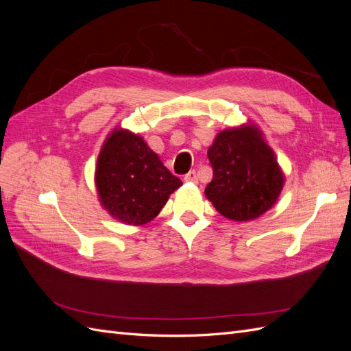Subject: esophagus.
<instances>
[{
  "label": "esophagus",
  "instance_id": "esophagus-1",
  "mask_svg": "<svg viewBox=\"0 0 351 351\" xmlns=\"http://www.w3.org/2000/svg\"><path fill=\"white\" fill-rule=\"evenodd\" d=\"M184 182L197 183V176H196V171H195V169H192V171H189V173L184 176Z\"/></svg>",
  "mask_w": 351,
  "mask_h": 351
}]
</instances>
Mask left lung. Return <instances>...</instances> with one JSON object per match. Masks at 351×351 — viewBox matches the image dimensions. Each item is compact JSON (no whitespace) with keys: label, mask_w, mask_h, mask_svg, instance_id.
<instances>
[{"label":"left lung","mask_w":351,"mask_h":351,"mask_svg":"<svg viewBox=\"0 0 351 351\" xmlns=\"http://www.w3.org/2000/svg\"><path fill=\"white\" fill-rule=\"evenodd\" d=\"M208 159L214 177L205 195L221 215L250 221L277 202L284 176L272 149L253 125L221 132L208 149Z\"/></svg>","instance_id":"left-lung-1"}]
</instances>
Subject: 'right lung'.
Listing matches in <instances>:
<instances>
[{
  "label": "right lung",
  "mask_w": 351,
  "mask_h": 351,
  "mask_svg": "<svg viewBox=\"0 0 351 351\" xmlns=\"http://www.w3.org/2000/svg\"><path fill=\"white\" fill-rule=\"evenodd\" d=\"M95 180L102 206L133 226L154 219L182 186L142 137L127 130H114L104 143Z\"/></svg>",
  "instance_id": "obj_1"
}]
</instances>
